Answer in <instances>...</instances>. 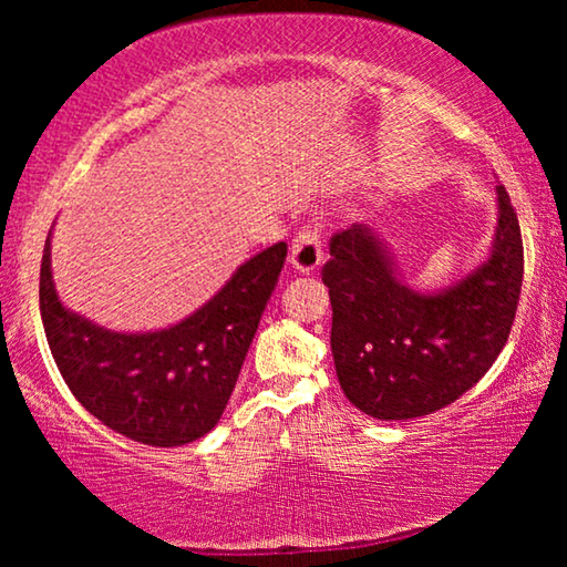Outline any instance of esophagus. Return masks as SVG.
Wrapping results in <instances>:
<instances>
[{"label":"esophagus","instance_id":"obj_1","mask_svg":"<svg viewBox=\"0 0 567 567\" xmlns=\"http://www.w3.org/2000/svg\"><path fill=\"white\" fill-rule=\"evenodd\" d=\"M322 237H320V227H305L297 233L290 247V265L297 272L310 275L312 270H318L322 262Z\"/></svg>","mask_w":567,"mask_h":567}]
</instances>
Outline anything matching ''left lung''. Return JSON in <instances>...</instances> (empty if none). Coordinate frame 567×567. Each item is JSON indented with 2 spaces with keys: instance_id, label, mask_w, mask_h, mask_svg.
<instances>
[{
  "instance_id": "obj_1",
  "label": "left lung",
  "mask_w": 567,
  "mask_h": 567,
  "mask_svg": "<svg viewBox=\"0 0 567 567\" xmlns=\"http://www.w3.org/2000/svg\"><path fill=\"white\" fill-rule=\"evenodd\" d=\"M497 192L491 249L440 290H415L375 227L330 243V348L340 388L378 420H412L455 402L491 370L511 334L523 287V237L511 197Z\"/></svg>"
}]
</instances>
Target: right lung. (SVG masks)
Masks as SVG:
<instances>
[{
  "mask_svg": "<svg viewBox=\"0 0 567 567\" xmlns=\"http://www.w3.org/2000/svg\"><path fill=\"white\" fill-rule=\"evenodd\" d=\"M285 257V243L249 257L223 290L177 324L117 332L60 300L50 229L40 272V312L66 388L102 425L134 443H195L223 417Z\"/></svg>",
  "mask_w": 567,
  "mask_h": 567,
  "instance_id": "obj_1",
  "label": "right lung"
}]
</instances>
